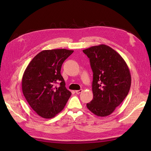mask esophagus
I'll list each match as a JSON object with an SVG mask.
<instances>
[{
    "label": "esophagus",
    "mask_w": 151,
    "mask_h": 151,
    "mask_svg": "<svg viewBox=\"0 0 151 151\" xmlns=\"http://www.w3.org/2000/svg\"><path fill=\"white\" fill-rule=\"evenodd\" d=\"M82 91H83V90H82V89L79 90H76V93L77 94H79V93H82Z\"/></svg>",
    "instance_id": "obj_1"
}]
</instances>
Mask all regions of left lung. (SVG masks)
Returning <instances> with one entry per match:
<instances>
[{"label":"left lung","instance_id":"left-lung-1","mask_svg":"<svg viewBox=\"0 0 151 151\" xmlns=\"http://www.w3.org/2000/svg\"><path fill=\"white\" fill-rule=\"evenodd\" d=\"M90 59L93 71V100L87 104L88 109L98 116L111 114L128 95L131 77L123 58L105 45L83 50Z\"/></svg>","mask_w":151,"mask_h":151}]
</instances>
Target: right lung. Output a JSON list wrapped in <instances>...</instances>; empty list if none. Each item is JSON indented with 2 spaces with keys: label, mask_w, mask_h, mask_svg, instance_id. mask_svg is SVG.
<instances>
[{
  "label": "right lung",
  "mask_w": 151,
  "mask_h": 151,
  "mask_svg": "<svg viewBox=\"0 0 151 151\" xmlns=\"http://www.w3.org/2000/svg\"><path fill=\"white\" fill-rule=\"evenodd\" d=\"M72 50H43L36 55L24 72L22 87L29 106L39 116L52 118L61 112L71 95L61 74L64 61ZM59 83L58 88L55 85Z\"/></svg>",
  "instance_id": "add662e5"
}]
</instances>
